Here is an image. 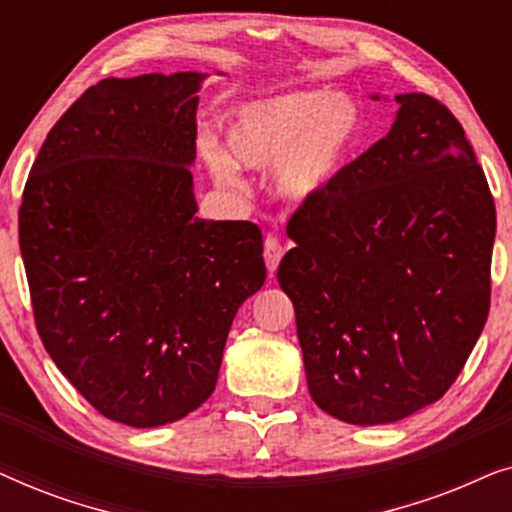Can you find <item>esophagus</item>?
Instances as JSON below:
<instances>
[{"label": "esophagus", "instance_id": "esophagus-1", "mask_svg": "<svg viewBox=\"0 0 512 512\" xmlns=\"http://www.w3.org/2000/svg\"><path fill=\"white\" fill-rule=\"evenodd\" d=\"M263 256H265V265H268V272H270V277H272V272L277 270V265H279V261H282V256H284L282 242H279L277 237H265Z\"/></svg>", "mask_w": 512, "mask_h": 512}]
</instances>
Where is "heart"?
Listing matches in <instances>:
<instances>
[{"label":"heart","mask_w":512,"mask_h":512,"mask_svg":"<svg viewBox=\"0 0 512 512\" xmlns=\"http://www.w3.org/2000/svg\"><path fill=\"white\" fill-rule=\"evenodd\" d=\"M363 137V111L352 95L291 90L242 104L226 130L228 150L202 146L209 172L223 186L242 188L240 162L251 170L272 167V188L293 205L324 195Z\"/></svg>","instance_id":"heart-1"}]
</instances>
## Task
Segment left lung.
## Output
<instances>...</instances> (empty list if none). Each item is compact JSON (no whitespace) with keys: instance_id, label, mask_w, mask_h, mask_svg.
I'll use <instances>...</instances> for the list:
<instances>
[{"instance_id":"obj_1","label":"left lung","mask_w":512,"mask_h":512,"mask_svg":"<svg viewBox=\"0 0 512 512\" xmlns=\"http://www.w3.org/2000/svg\"><path fill=\"white\" fill-rule=\"evenodd\" d=\"M396 104L387 137L291 216L296 247L277 270L312 401L359 426L436 403L489 312L496 209L485 172L450 109L424 93Z\"/></svg>"}]
</instances>
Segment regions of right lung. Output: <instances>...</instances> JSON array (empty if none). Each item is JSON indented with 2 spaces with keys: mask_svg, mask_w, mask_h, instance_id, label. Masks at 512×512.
I'll list each match as a JSON object with an SVG mask.
<instances>
[{
  "mask_svg": "<svg viewBox=\"0 0 512 512\" xmlns=\"http://www.w3.org/2000/svg\"><path fill=\"white\" fill-rule=\"evenodd\" d=\"M207 76L88 88L48 132L18 214L46 352L97 412L135 429L212 396L235 314L265 282L256 223L198 216Z\"/></svg>",
  "mask_w": 512,
  "mask_h": 512,
  "instance_id": "add662e5",
  "label": "right lung"
}]
</instances>
